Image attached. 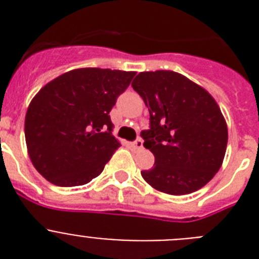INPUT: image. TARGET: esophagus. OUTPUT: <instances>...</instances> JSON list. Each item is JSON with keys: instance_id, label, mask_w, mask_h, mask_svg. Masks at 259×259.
<instances>
[{"instance_id": "esophagus-1", "label": "esophagus", "mask_w": 259, "mask_h": 259, "mask_svg": "<svg viewBox=\"0 0 259 259\" xmlns=\"http://www.w3.org/2000/svg\"><path fill=\"white\" fill-rule=\"evenodd\" d=\"M143 140H141V139H137V140H135L134 143L131 144L132 145V148H134V149H141V148H143Z\"/></svg>"}]
</instances>
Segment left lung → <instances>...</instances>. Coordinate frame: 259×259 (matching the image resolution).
<instances>
[{"instance_id":"1","label":"left lung","mask_w":259,"mask_h":259,"mask_svg":"<svg viewBox=\"0 0 259 259\" xmlns=\"http://www.w3.org/2000/svg\"><path fill=\"white\" fill-rule=\"evenodd\" d=\"M149 110L144 146L154 166L141 171L148 184L182 196L202 188L214 178L227 148V124L214 98L174 71L140 72L132 81Z\"/></svg>"}]
</instances>
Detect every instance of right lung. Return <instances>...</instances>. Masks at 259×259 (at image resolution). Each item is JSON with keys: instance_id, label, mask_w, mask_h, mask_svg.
<instances>
[{"instance_id": "add662e5", "label": "right lung", "mask_w": 259, "mask_h": 259, "mask_svg": "<svg viewBox=\"0 0 259 259\" xmlns=\"http://www.w3.org/2000/svg\"><path fill=\"white\" fill-rule=\"evenodd\" d=\"M135 75L77 68L38 91L27 110L24 134L32 163L48 182L76 187L104 171L120 146L109 114Z\"/></svg>"}]
</instances>
